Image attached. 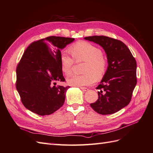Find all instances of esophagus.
<instances>
[{"label":"esophagus","mask_w":153,"mask_h":153,"mask_svg":"<svg viewBox=\"0 0 153 153\" xmlns=\"http://www.w3.org/2000/svg\"><path fill=\"white\" fill-rule=\"evenodd\" d=\"M80 88L83 91H88V88H86V87H80Z\"/></svg>","instance_id":"obj_1"}]
</instances>
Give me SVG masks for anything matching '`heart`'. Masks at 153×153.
Returning a JSON list of instances; mask_svg holds the SVG:
<instances>
[{
	"mask_svg": "<svg viewBox=\"0 0 153 153\" xmlns=\"http://www.w3.org/2000/svg\"><path fill=\"white\" fill-rule=\"evenodd\" d=\"M69 52L76 62H85L83 72L84 75H73L69 77L68 84L74 87L89 86L94 83L96 78L100 79L106 72L107 61L98 47L87 41H78L69 48ZM74 59L67 53L60 56V68L65 76L72 73Z\"/></svg>",
	"mask_w": 153,
	"mask_h": 153,
	"instance_id": "b5f03b06",
	"label": "heart"
}]
</instances>
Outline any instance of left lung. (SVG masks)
<instances>
[{
    "label": "left lung",
    "instance_id": "left-lung-1",
    "mask_svg": "<svg viewBox=\"0 0 153 153\" xmlns=\"http://www.w3.org/2000/svg\"><path fill=\"white\" fill-rule=\"evenodd\" d=\"M103 47L108 68L98 89V99L91 107L98 114H112L126 107L137 83L136 61L130 50L120 40L103 36L85 37Z\"/></svg>",
    "mask_w": 153,
    "mask_h": 153
}]
</instances>
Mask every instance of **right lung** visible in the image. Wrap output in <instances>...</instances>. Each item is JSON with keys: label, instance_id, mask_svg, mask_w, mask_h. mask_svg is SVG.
<instances>
[{"label": "right lung", "instance_id": "add662e5", "mask_svg": "<svg viewBox=\"0 0 153 153\" xmlns=\"http://www.w3.org/2000/svg\"><path fill=\"white\" fill-rule=\"evenodd\" d=\"M74 38L50 36L28 46L17 65L16 88L24 106L33 113L52 114L64 104L69 86H56L65 79L60 68L61 49Z\"/></svg>", "mask_w": 153, "mask_h": 153}]
</instances>
